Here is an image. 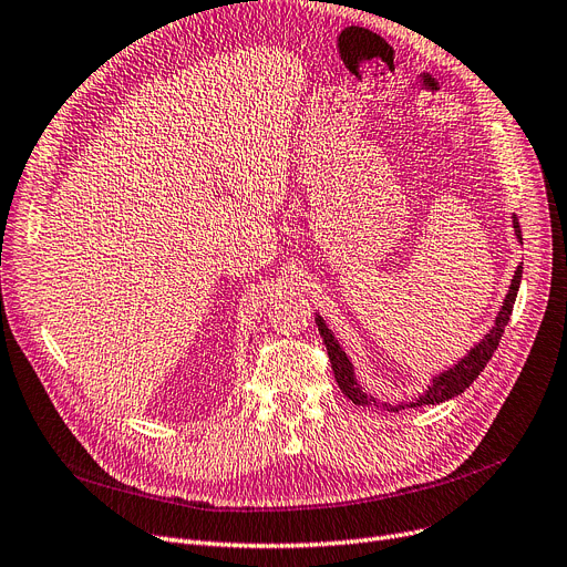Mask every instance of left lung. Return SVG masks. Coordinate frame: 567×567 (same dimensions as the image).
Segmentation results:
<instances>
[{"mask_svg":"<svg viewBox=\"0 0 567 567\" xmlns=\"http://www.w3.org/2000/svg\"><path fill=\"white\" fill-rule=\"evenodd\" d=\"M512 219H515V233H517V237L522 239L519 221H517V217H512ZM519 281H522V265L517 267L515 277H512L509 292H507V298H505V302H503V309L498 311L496 326L492 328V332H489L487 337H484L460 364H454V369L441 373L439 379L434 381V385H431L420 399H415L413 403H399V406H390V403H379V401L367 396V394L360 390V385H358V381H355V375H353V367H350V362H348L346 353L341 350V346L337 343V339L332 337V332L328 330L326 322H322V318L316 316V326H318V332H320V337H322V343H326V348H328V358H330V362H332L334 379H337L341 392H343L350 401L358 403V406H375V409H383V411H390V413L403 411L406 406H409V409H415V406H434V403H443V401H447V399H452V396H456V394H462L468 385H473V381L482 373V369L487 367V362H489L492 355H494V350L498 348V341H501V337H503V332H505V326H507V320H509V316H512V307H515V300H517Z\"/></svg>","mask_w":567,"mask_h":567,"instance_id":"left-lung-1","label":"left lung"}]
</instances>
